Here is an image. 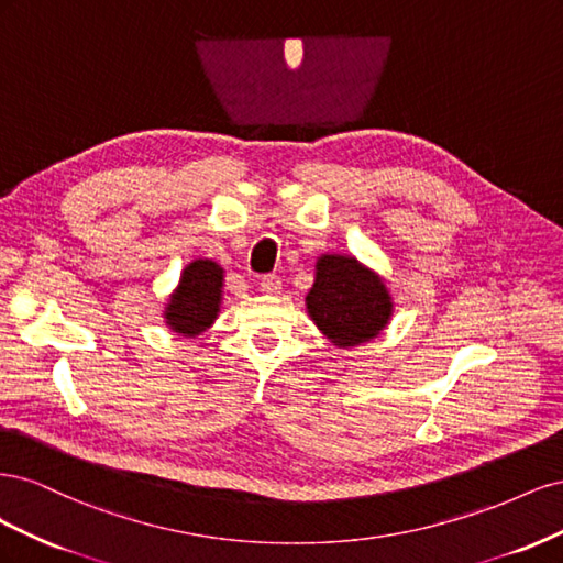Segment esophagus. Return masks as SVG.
<instances>
[{"instance_id":"esophagus-1","label":"esophagus","mask_w":563,"mask_h":563,"mask_svg":"<svg viewBox=\"0 0 563 563\" xmlns=\"http://www.w3.org/2000/svg\"><path fill=\"white\" fill-rule=\"evenodd\" d=\"M258 286H261V291H263V294H269V296H277V294H282V279H279V277H275V275H265V277H261Z\"/></svg>"}]
</instances>
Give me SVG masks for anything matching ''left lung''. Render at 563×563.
Returning <instances> with one entry per match:
<instances>
[{"label": "left lung", "instance_id": "8db88e82", "mask_svg": "<svg viewBox=\"0 0 563 563\" xmlns=\"http://www.w3.org/2000/svg\"><path fill=\"white\" fill-rule=\"evenodd\" d=\"M305 310L338 350H352L387 329L395 300L385 277L360 258L350 253H321Z\"/></svg>", "mask_w": 563, "mask_h": 563}]
</instances>
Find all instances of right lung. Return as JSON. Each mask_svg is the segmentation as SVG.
I'll use <instances>...</instances> for the list:
<instances>
[{
  "instance_id": "right-lung-1",
  "label": "right lung",
  "mask_w": 563,
  "mask_h": 563,
  "mask_svg": "<svg viewBox=\"0 0 563 563\" xmlns=\"http://www.w3.org/2000/svg\"><path fill=\"white\" fill-rule=\"evenodd\" d=\"M225 269L211 258H195L180 272L176 288L164 302V323L172 333L197 338L213 327L223 305Z\"/></svg>"
}]
</instances>
